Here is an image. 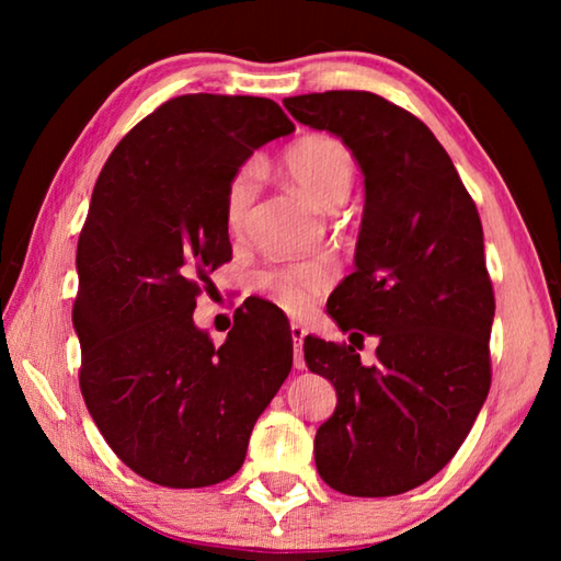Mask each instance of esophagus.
<instances>
[{
  "label": "esophagus",
  "instance_id": "1",
  "mask_svg": "<svg viewBox=\"0 0 561 561\" xmlns=\"http://www.w3.org/2000/svg\"><path fill=\"white\" fill-rule=\"evenodd\" d=\"M289 334L294 341V366L301 371V368H307V360H304V351H301V341H304V336H307V331H304V327H299V324H291Z\"/></svg>",
  "mask_w": 561,
  "mask_h": 561
}]
</instances>
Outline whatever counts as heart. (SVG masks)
I'll use <instances>...</instances> for the list:
<instances>
[{
  "mask_svg": "<svg viewBox=\"0 0 561 561\" xmlns=\"http://www.w3.org/2000/svg\"><path fill=\"white\" fill-rule=\"evenodd\" d=\"M282 168L289 183L321 210H336L354 190L358 165L346 144L327 133H309L284 148ZM260 170L254 163L237 168L225 187V230L242 237L247 217L257 197ZM262 287L289 314H304L334 282V270L327 262H304L291 267L267 270L260 274Z\"/></svg>",
  "mask_w": 561,
  "mask_h": 561,
  "instance_id": "heart-1",
  "label": "heart"
}]
</instances>
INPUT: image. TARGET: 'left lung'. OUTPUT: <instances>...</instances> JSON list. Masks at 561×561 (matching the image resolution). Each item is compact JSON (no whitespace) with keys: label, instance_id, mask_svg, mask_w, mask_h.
<instances>
[{"label":"left lung","instance_id":"obj_1","mask_svg":"<svg viewBox=\"0 0 561 561\" xmlns=\"http://www.w3.org/2000/svg\"><path fill=\"white\" fill-rule=\"evenodd\" d=\"M284 108L344 140L366 185L356 272L327 307L351 341L378 339V360L304 339L309 371L336 388L317 470L344 495H401L450 462L490 391L495 294L478 207L431 128L396 103L324 91Z\"/></svg>","mask_w":561,"mask_h":561}]
</instances>
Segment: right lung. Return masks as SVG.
<instances>
[{"label": "right lung", "instance_id": "add662e5", "mask_svg": "<svg viewBox=\"0 0 561 561\" xmlns=\"http://www.w3.org/2000/svg\"><path fill=\"white\" fill-rule=\"evenodd\" d=\"M291 130L270 99L185 93L126 133L93 187L76 250L79 383L111 450L156 485L232 478L291 371V334L260 331L250 309L222 346L193 321L232 257L227 180Z\"/></svg>", "mask_w": 561, "mask_h": 561}]
</instances>
